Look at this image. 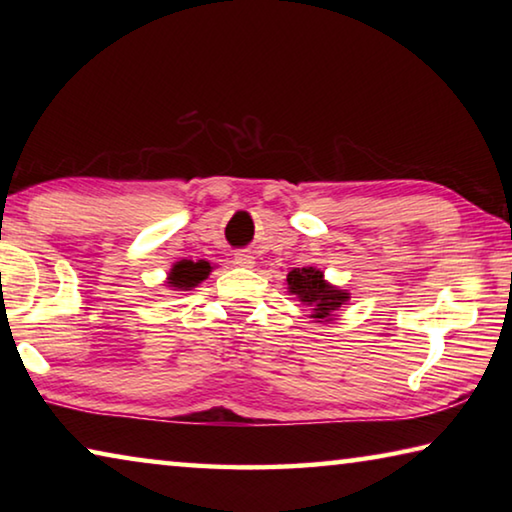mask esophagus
I'll return each mask as SVG.
<instances>
[{
    "label": "esophagus",
    "instance_id": "esophagus-1",
    "mask_svg": "<svg viewBox=\"0 0 512 512\" xmlns=\"http://www.w3.org/2000/svg\"><path fill=\"white\" fill-rule=\"evenodd\" d=\"M235 264L237 266H244V268H250L255 264V257L248 253V250H239V253H235Z\"/></svg>",
    "mask_w": 512,
    "mask_h": 512
}]
</instances>
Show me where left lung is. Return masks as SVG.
I'll use <instances>...</instances> for the list:
<instances>
[{
    "mask_svg": "<svg viewBox=\"0 0 512 512\" xmlns=\"http://www.w3.org/2000/svg\"><path fill=\"white\" fill-rule=\"evenodd\" d=\"M287 282H289V291L296 293L305 305L311 307V311H314V316L311 318H318V323H323V320H332L334 311L341 305H345V300L350 298L345 291L327 284L323 280V273L316 271L314 266L293 268V271L287 275Z\"/></svg>",
    "mask_w": 512,
    "mask_h": 512,
    "instance_id": "left-lung-1",
    "label": "left lung"
}]
</instances>
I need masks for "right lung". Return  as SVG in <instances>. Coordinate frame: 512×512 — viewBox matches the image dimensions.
<instances>
[{"mask_svg":"<svg viewBox=\"0 0 512 512\" xmlns=\"http://www.w3.org/2000/svg\"><path fill=\"white\" fill-rule=\"evenodd\" d=\"M210 264L207 262H189V259H183V262H178L176 266L171 268V275H169V284L176 289H192L196 287L198 282H203L207 275H210Z\"/></svg>","mask_w":512,"mask_h":512,"instance_id":"obj_1","label":"right lung"}]
</instances>
